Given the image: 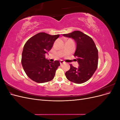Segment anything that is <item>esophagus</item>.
<instances>
[{
	"instance_id": "obj_1",
	"label": "esophagus",
	"mask_w": 120,
	"mask_h": 120,
	"mask_svg": "<svg viewBox=\"0 0 120 120\" xmlns=\"http://www.w3.org/2000/svg\"><path fill=\"white\" fill-rule=\"evenodd\" d=\"M64 61H63V60H60V64H64Z\"/></svg>"
}]
</instances>
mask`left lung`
<instances>
[{
	"label": "left lung",
	"mask_w": 120,
	"mask_h": 120,
	"mask_svg": "<svg viewBox=\"0 0 120 120\" xmlns=\"http://www.w3.org/2000/svg\"><path fill=\"white\" fill-rule=\"evenodd\" d=\"M65 37L73 38L77 45L75 56L79 67L77 68L70 64V69L65 75L69 81L75 83L88 81L97 70L98 64V50L93 39L80 31H74L64 34Z\"/></svg>",
	"instance_id": "left-lung-1"
}]
</instances>
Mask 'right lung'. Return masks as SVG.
<instances>
[{"mask_svg":"<svg viewBox=\"0 0 120 120\" xmlns=\"http://www.w3.org/2000/svg\"><path fill=\"white\" fill-rule=\"evenodd\" d=\"M60 34L52 35L40 32L29 39L24 45L21 64L28 77L38 83L48 82L54 78L59 60L50 62L45 58Z\"/></svg>","mask_w":120,"mask_h":120,"instance_id":"right-lung-1","label":"right lung"}]
</instances>
